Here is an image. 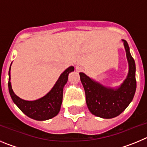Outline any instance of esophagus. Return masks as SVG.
Returning <instances> with one entry per match:
<instances>
[{
	"label": "esophagus",
	"instance_id": "esophagus-1",
	"mask_svg": "<svg viewBox=\"0 0 147 147\" xmlns=\"http://www.w3.org/2000/svg\"><path fill=\"white\" fill-rule=\"evenodd\" d=\"M82 67L81 65H77L76 66V71H78V72H79V71H82Z\"/></svg>",
	"mask_w": 147,
	"mask_h": 147
}]
</instances>
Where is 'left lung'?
I'll use <instances>...</instances> for the list:
<instances>
[{
    "instance_id": "1",
    "label": "left lung",
    "mask_w": 147,
    "mask_h": 147,
    "mask_svg": "<svg viewBox=\"0 0 147 147\" xmlns=\"http://www.w3.org/2000/svg\"><path fill=\"white\" fill-rule=\"evenodd\" d=\"M122 42L126 51L129 71L120 86L106 87L92 80L84 73H80L90 112L102 119H113L120 115L132 102L136 93V63L129 52L127 41L122 40Z\"/></svg>"
}]
</instances>
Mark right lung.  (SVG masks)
Returning a JSON list of instances; mask_svg holds the SVG:
<instances>
[{
  "instance_id": "right-lung-1",
  "label": "right lung",
  "mask_w": 147,
  "mask_h": 147,
  "mask_svg": "<svg viewBox=\"0 0 147 147\" xmlns=\"http://www.w3.org/2000/svg\"><path fill=\"white\" fill-rule=\"evenodd\" d=\"M11 65L9 71V91L13 102L18 106V108L28 117L37 121L49 120L57 115L62 102L63 88L67 82L68 74L74 71V67L70 66L62 73L54 87L44 96L34 101H26L18 97L11 88L10 82Z\"/></svg>"
}]
</instances>
